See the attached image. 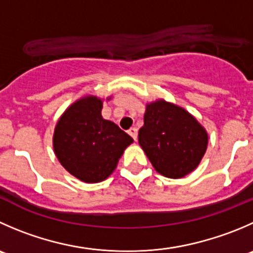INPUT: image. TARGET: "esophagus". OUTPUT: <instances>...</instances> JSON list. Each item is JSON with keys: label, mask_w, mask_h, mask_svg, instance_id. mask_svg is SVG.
Segmentation results:
<instances>
[{"label": "esophagus", "mask_w": 253, "mask_h": 253, "mask_svg": "<svg viewBox=\"0 0 253 253\" xmlns=\"http://www.w3.org/2000/svg\"><path fill=\"white\" fill-rule=\"evenodd\" d=\"M128 134L134 139V141H136L137 139V128L136 127H131V128L128 129Z\"/></svg>", "instance_id": "obj_1"}]
</instances>
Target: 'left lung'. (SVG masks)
I'll list each match as a JSON object with an SVG mask.
<instances>
[{"label":"left lung","mask_w":253,"mask_h":253,"mask_svg":"<svg viewBox=\"0 0 253 253\" xmlns=\"http://www.w3.org/2000/svg\"><path fill=\"white\" fill-rule=\"evenodd\" d=\"M138 143L159 174L183 178L199 166L208 147V133L183 107L164 100L147 104Z\"/></svg>","instance_id":"obj_1"}]
</instances>
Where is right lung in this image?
<instances>
[{
  "label": "right lung",
  "instance_id": "add662e5",
  "mask_svg": "<svg viewBox=\"0 0 253 253\" xmlns=\"http://www.w3.org/2000/svg\"><path fill=\"white\" fill-rule=\"evenodd\" d=\"M102 100L85 96L60 116L53 136V148L60 164L85 183L105 180L116 169L131 136L101 115Z\"/></svg>",
  "mask_w": 253,
  "mask_h": 253
}]
</instances>
